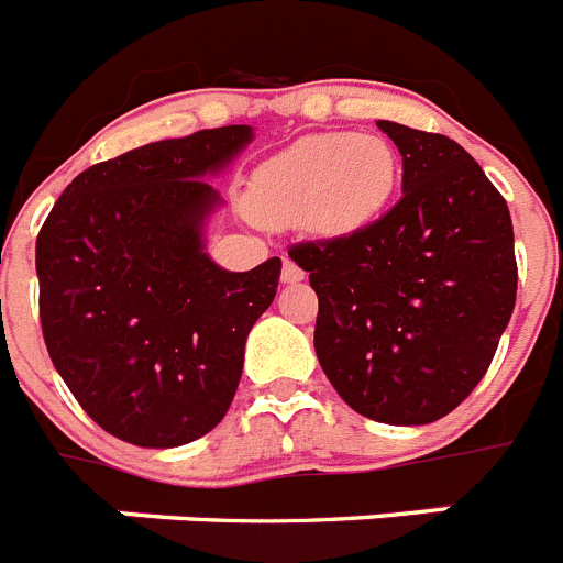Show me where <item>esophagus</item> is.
<instances>
[{"label": "esophagus", "mask_w": 563, "mask_h": 563, "mask_svg": "<svg viewBox=\"0 0 563 563\" xmlns=\"http://www.w3.org/2000/svg\"><path fill=\"white\" fill-rule=\"evenodd\" d=\"M301 278H305V271H301L296 262L285 258V262H282V282H285V285H296Z\"/></svg>", "instance_id": "34e87169"}]
</instances>
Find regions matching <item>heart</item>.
<instances>
[{
  "label": "heart",
  "mask_w": 563,
  "mask_h": 563,
  "mask_svg": "<svg viewBox=\"0 0 563 563\" xmlns=\"http://www.w3.org/2000/svg\"><path fill=\"white\" fill-rule=\"evenodd\" d=\"M398 173L396 147L382 136H307L258 167L250 210L276 228L307 222L319 233H353L382 216Z\"/></svg>",
  "instance_id": "1"
}]
</instances>
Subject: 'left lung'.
I'll return each instance as SVG.
<instances>
[{
	"label": "left lung",
	"instance_id": "1",
	"mask_svg": "<svg viewBox=\"0 0 563 563\" xmlns=\"http://www.w3.org/2000/svg\"><path fill=\"white\" fill-rule=\"evenodd\" d=\"M401 199L353 233L290 244L319 296L316 355L355 412L430 424L475 390L516 307L512 219L459 142L378 122Z\"/></svg>",
	"mask_w": 563,
	"mask_h": 563
}]
</instances>
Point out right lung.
I'll return each instance as SVG.
<instances>
[{
  "label": "right lung",
  "instance_id": "1",
  "mask_svg": "<svg viewBox=\"0 0 563 563\" xmlns=\"http://www.w3.org/2000/svg\"><path fill=\"white\" fill-rule=\"evenodd\" d=\"M247 124L196 131L81 170L36 239L40 321L53 367L104 432L179 446L224 419L244 341L271 307L273 256L216 267L201 222L219 201L205 173L250 142Z\"/></svg>",
  "mask_w": 563,
  "mask_h": 563
}]
</instances>
